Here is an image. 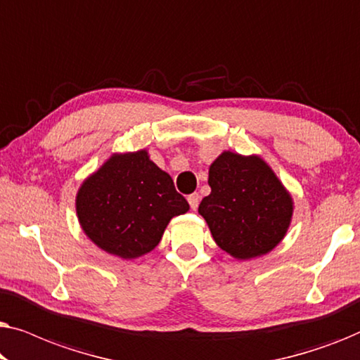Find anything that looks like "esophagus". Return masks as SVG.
I'll list each match as a JSON object with an SVG mask.
<instances>
[{
  "mask_svg": "<svg viewBox=\"0 0 360 360\" xmlns=\"http://www.w3.org/2000/svg\"><path fill=\"white\" fill-rule=\"evenodd\" d=\"M188 203L191 206V210L195 211L196 208H198V205H200V195L198 193H191L188 196Z\"/></svg>",
  "mask_w": 360,
  "mask_h": 360,
  "instance_id": "1",
  "label": "esophagus"
}]
</instances>
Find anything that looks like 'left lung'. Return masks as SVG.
Masks as SVG:
<instances>
[{"label": "left lung", "mask_w": 360, "mask_h": 360, "mask_svg": "<svg viewBox=\"0 0 360 360\" xmlns=\"http://www.w3.org/2000/svg\"><path fill=\"white\" fill-rule=\"evenodd\" d=\"M211 193L201 200L214 243L238 260L269 254L287 234L293 198L260 155L224 150L210 165Z\"/></svg>", "instance_id": "1"}]
</instances>
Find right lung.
<instances>
[{"label":"right lung","mask_w":360,"mask_h":360,"mask_svg":"<svg viewBox=\"0 0 360 360\" xmlns=\"http://www.w3.org/2000/svg\"><path fill=\"white\" fill-rule=\"evenodd\" d=\"M77 218L105 252L131 260L157 248L174 216L190 210L146 149L116 152L77 191Z\"/></svg>","instance_id":"obj_1"}]
</instances>
